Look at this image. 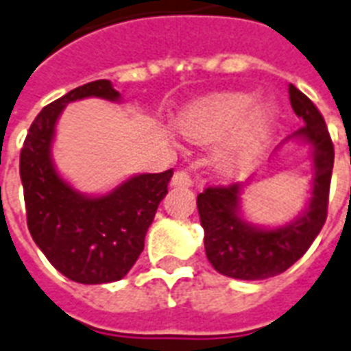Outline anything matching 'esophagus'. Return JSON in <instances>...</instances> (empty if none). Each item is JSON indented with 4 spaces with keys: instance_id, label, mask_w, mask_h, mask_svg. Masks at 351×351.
Segmentation results:
<instances>
[{
    "instance_id": "obj_1",
    "label": "esophagus",
    "mask_w": 351,
    "mask_h": 351,
    "mask_svg": "<svg viewBox=\"0 0 351 351\" xmlns=\"http://www.w3.org/2000/svg\"><path fill=\"white\" fill-rule=\"evenodd\" d=\"M171 184L175 185V187H191V185H193V180H191V176L187 171L178 169L175 175H173V178H171Z\"/></svg>"
}]
</instances>
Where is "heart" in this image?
<instances>
[{
    "instance_id": "obj_1",
    "label": "heart",
    "mask_w": 351,
    "mask_h": 351,
    "mask_svg": "<svg viewBox=\"0 0 351 351\" xmlns=\"http://www.w3.org/2000/svg\"><path fill=\"white\" fill-rule=\"evenodd\" d=\"M274 119L272 104L254 106L252 95L230 92L191 104L182 113L178 128L185 138L198 144L216 142L229 134L216 151V167L225 175H238L254 164L274 126Z\"/></svg>"
}]
</instances>
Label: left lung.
<instances>
[{
  "label": "left lung",
  "mask_w": 351,
  "mask_h": 351,
  "mask_svg": "<svg viewBox=\"0 0 351 351\" xmlns=\"http://www.w3.org/2000/svg\"><path fill=\"white\" fill-rule=\"evenodd\" d=\"M290 104L304 126L289 138L312 146L314 187L308 207L294 221L261 229L241 218L243 184L207 187L198 195V213L204 227L205 254L220 274L236 279H267L290 269L308 250L328 215V193L333 169V144L323 115L294 84L289 86Z\"/></svg>",
  "instance_id": "8db88e82"
}]
</instances>
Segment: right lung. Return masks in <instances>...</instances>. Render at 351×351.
Segmentation results:
<instances>
[{"mask_svg": "<svg viewBox=\"0 0 351 351\" xmlns=\"http://www.w3.org/2000/svg\"><path fill=\"white\" fill-rule=\"evenodd\" d=\"M101 97L119 101L106 79L88 82L39 111L19 156L27 225L34 241L62 276L82 285L119 281L130 272L167 195L173 169L131 176L102 196H86L64 182L53 167L57 119L68 102Z\"/></svg>", "mask_w": 351, "mask_h": 351, "instance_id": "add662e5", "label": "right lung"}]
</instances>
